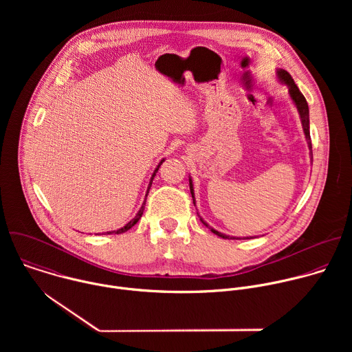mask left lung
Instances as JSON below:
<instances>
[{"label":"left lung","mask_w":352,"mask_h":352,"mask_svg":"<svg viewBox=\"0 0 352 352\" xmlns=\"http://www.w3.org/2000/svg\"><path fill=\"white\" fill-rule=\"evenodd\" d=\"M277 75V79L284 83L287 87H288V93H289V97L292 100V103L295 104L296 110H298V114H299V118H300V124H302V128H304V133H305V138H307V142H308V147L311 150V160L314 159L312 156V142H311V132H309V107H308V103H307V98L304 97V94L299 91L298 86L295 85L294 79L291 78V75L284 71V69H277L276 72ZM189 189H190V195H192V199H193V205H196V200H195V192H193V184H192V178L189 177ZM200 221H202L206 227L210 228L212 232H214L216 235L224 238V239H241L238 236H230V235H226L223 232H219L217 230H214L213 227H210L202 217H200ZM254 236H243L242 239H250Z\"/></svg>","instance_id":"8db88e82"}]
</instances>
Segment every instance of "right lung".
I'll return each mask as SVG.
<instances>
[{
    "label": "right lung",
    "instance_id": "right-lung-1",
    "mask_svg": "<svg viewBox=\"0 0 352 352\" xmlns=\"http://www.w3.org/2000/svg\"><path fill=\"white\" fill-rule=\"evenodd\" d=\"M163 162H164V159L159 163V166L156 167V170H155V173L152 174V178H150V182H148V186H147V192H146V197H147V193H148V189H150V186H152V182H153V179H155V175H156V173L159 171V168H160V166L163 164ZM146 197H144V200H143V204H142V206H140V209H139V212L136 213V216L129 221V223H126L124 227H121V228H118V230H116V231H109L107 234H122V232H125V231H128L129 228H132L138 221H139V219L142 217V214H143V210H144V205H146Z\"/></svg>",
    "mask_w": 352,
    "mask_h": 352
}]
</instances>
